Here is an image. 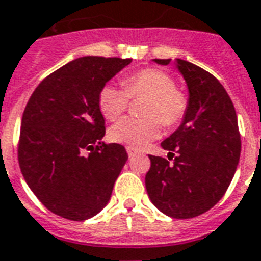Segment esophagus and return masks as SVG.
Instances as JSON below:
<instances>
[{
    "label": "esophagus",
    "instance_id": "esophagus-1",
    "mask_svg": "<svg viewBox=\"0 0 261 261\" xmlns=\"http://www.w3.org/2000/svg\"><path fill=\"white\" fill-rule=\"evenodd\" d=\"M127 153H128L130 158H133L134 155H137V150L134 148H127Z\"/></svg>",
    "mask_w": 261,
    "mask_h": 261
}]
</instances>
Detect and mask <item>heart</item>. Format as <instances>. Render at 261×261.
<instances>
[{"mask_svg":"<svg viewBox=\"0 0 261 261\" xmlns=\"http://www.w3.org/2000/svg\"><path fill=\"white\" fill-rule=\"evenodd\" d=\"M124 88L106 84L98 94L99 111L106 119H116L127 109L130 96H149L144 113L148 117H123L111 127L109 136L115 142L128 148H144L160 136L162 123L169 127L184 119L188 108L187 96L175 90V83L165 71L142 69L124 80Z\"/></svg>","mask_w":261,"mask_h":261,"instance_id":"1","label":"heart"}]
</instances>
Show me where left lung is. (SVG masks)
I'll use <instances>...</instances> for the list:
<instances>
[{
    "instance_id": "left-lung-1",
    "label": "left lung",
    "mask_w": 261,
    "mask_h": 261,
    "mask_svg": "<svg viewBox=\"0 0 261 261\" xmlns=\"http://www.w3.org/2000/svg\"><path fill=\"white\" fill-rule=\"evenodd\" d=\"M171 59H153L169 65ZM188 87V108L177 130L162 142L173 165L149 156L146 192L156 207L173 219H192L213 207L225 194L241 156L238 119L220 82L202 67L175 59Z\"/></svg>"
}]
</instances>
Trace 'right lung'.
Instances as JSON below:
<instances>
[{
	"label": "right lung",
	"mask_w": 261,
	"mask_h": 261,
	"mask_svg": "<svg viewBox=\"0 0 261 261\" xmlns=\"http://www.w3.org/2000/svg\"><path fill=\"white\" fill-rule=\"evenodd\" d=\"M133 59L83 57L44 79L24 108L19 166L48 210L73 221L91 219L111 199L128 159L124 146L105 144L98 94Z\"/></svg>",
	"instance_id": "add662e5"
}]
</instances>
